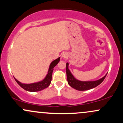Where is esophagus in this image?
I'll use <instances>...</instances> for the list:
<instances>
[{"mask_svg":"<svg viewBox=\"0 0 123 123\" xmlns=\"http://www.w3.org/2000/svg\"><path fill=\"white\" fill-rule=\"evenodd\" d=\"M62 57L63 58H66L67 57V56H66V54H63L62 55Z\"/></svg>","mask_w":123,"mask_h":123,"instance_id":"1","label":"esophagus"}]
</instances>
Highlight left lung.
<instances>
[{
  "label": "left lung",
  "mask_w": 123,
  "mask_h": 123,
  "mask_svg": "<svg viewBox=\"0 0 123 123\" xmlns=\"http://www.w3.org/2000/svg\"><path fill=\"white\" fill-rule=\"evenodd\" d=\"M66 72L67 76V80L69 85L72 88L79 90V91H86V90H90L99 85L104 81L106 76L107 74H105L104 77L100 79L95 80V81H80L76 79L73 76L72 73L69 69V63H66Z\"/></svg>",
  "instance_id": "1"
}]
</instances>
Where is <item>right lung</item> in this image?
Instances as JSON below:
<instances>
[{"mask_svg": "<svg viewBox=\"0 0 123 123\" xmlns=\"http://www.w3.org/2000/svg\"><path fill=\"white\" fill-rule=\"evenodd\" d=\"M60 57H59L56 60H54L50 63L47 75L42 81H39V82L31 83V84H24V83L19 82L18 80L14 78L15 81L22 88L24 89L26 91H30V92H37V91H40L41 90H43L49 87V85L50 84L51 81L52 74H53L54 68L57 65L58 63L60 62Z\"/></svg>", "mask_w": 123, "mask_h": 123, "instance_id": "right-lung-1", "label": "right lung"}]
</instances>
